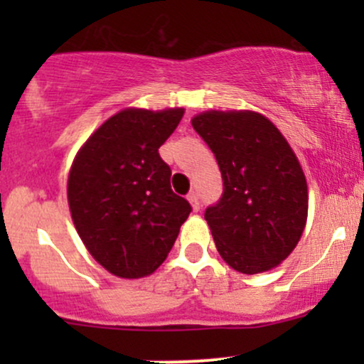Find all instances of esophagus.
Returning a JSON list of instances; mask_svg holds the SVG:
<instances>
[{"mask_svg":"<svg viewBox=\"0 0 364 364\" xmlns=\"http://www.w3.org/2000/svg\"><path fill=\"white\" fill-rule=\"evenodd\" d=\"M186 198H188V202L191 203V207H193L195 212L200 210V200H198V193H196V191H190Z\"/></svg>","mask_w":364,"mask_h":364,"instance_id":"1","label":"esophagus"}]
</instances>
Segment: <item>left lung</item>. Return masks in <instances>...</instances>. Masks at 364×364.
<instances>
[{
	"instance_id": "8db88e82",
	"label": "left lung",
	"mask_w": 364,
	"mask_h": 364,
	"mask_svg": "<svg viewBox=\"0 0 364 364\" xmlns=\"http://www.w3.org/2000/svg\"><path fill=\"white\" fill-rule=\"evenodd\" d=\"M191 124L223 174V195L205 210L217 252L241 274L274 269L306 224V178L294 152L258 112L207 111Z\"/></svg>"
}]
</instances>
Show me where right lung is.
I'll return each mask as SVG.
<instances>
[{
    "instance_id": "1",
    "label": "right lung",
    "mask_w": 364,
    "mask_h": 364,
    "mask_svg": "<svg viewBox=\"0 0 364 364\" xmlns=\"http://www.w3.org/2000/svg\"><path fill=\"white\" fill-rule=\"evenodd\" d=\"M183 109H124L102 124L75 157L68 203L78 236L111 274L139 279L166 260L191 212L171 190L159 156Z\"/></svg>"
}]
</instances>
